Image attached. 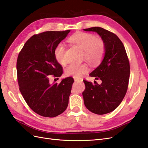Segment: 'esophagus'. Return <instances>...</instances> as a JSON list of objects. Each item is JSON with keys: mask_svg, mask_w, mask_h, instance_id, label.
<instances>
[{"mask_svg": "<svg viewBox=\"0 0 148 148\" xmlns=\"http://www.w3.org/2000/svg\"><path fill=\"white\" fill-rule=\"evenodd\" d=\"M74 80H75V82H83V80L82 79L76 78H74Z\"/></svg>", "mask_w": 148, "mask_h": 148, "instance_id": "34e87169", "label": "esophagus"}]
</instances>
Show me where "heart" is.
<instances>
[{
	"instance_id": "heart-1",
	"label": "heart",
	"mask_w": 148,
	"mask_h": 148,
	"mask_svg": "<svg viewBox=\"0 0 148 148\" xmlns=\"http://www.w3.org/2000/svg\"><path fill=\"white\" fill-rule=\"evenodd\" d=\"M69 41L82 49L85 60L92 65L100 64L104 57L106 45L104 41L97 38L92 34L78 32L71 36ZM54 56L60 64L62 65L66 64L64 44L62 43L57 44L54 49ZM88 71V66L86 64H71L66 69L65 73L69 77L79 78Z\"/></svg>"
}]
</instances>
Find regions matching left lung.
<instances>
[{"label":"left lung","mask_w":148,"mask_h":148,"mask_svg":"<svg viewBox=\"0 0 148 148\" xmlns=\"http://www.w3.org/2000/svg\"><path fill=\"white\" fill-rule=\"evenodd\" d=\"M99 34L106 45L101 64L89 74L101 84L84 80V104L91 112L103 115L114 110L126 95L130 73L129 60L122 42L114 33L101 27L83 29Z\"/></svg>","instance_id":"8db88e82"}]
</instances>
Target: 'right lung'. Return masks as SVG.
Here are the masks:
<instances>
[{"instance_id": "obj_1", "label": "right lung", "mask_w": 148, "mask_h": 148, "mask_svg": "<svg viewBox=\"0 0 148 148\" xmlns=\"http://www.w3.org/2000/svg\"><path fill=\"white\" fill-rule=\"evenodd\" d=\"M70 31H50L33 35L18 56L20 91L30 108L42 117H55L63 113L69 104L73 78L51 84L49 76L60 77L63 73L54 56V49Z\"/></svg>"}]
</instances>
